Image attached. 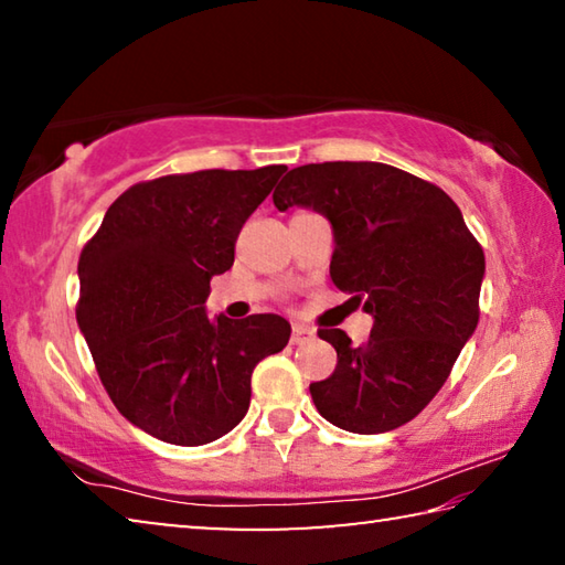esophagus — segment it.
<instances>
[{"label": "esophagus", "instance_id": "obj_1", "mask_svg": "<svg viewBox=\"0 0 565 565\" xmlns=\"http://www.w3.org/2000/svg\"><path fill=\"white\" fill-rule=\"evenodd\" d=\"M311 339H317V331L306 329V327H294V331H291V341L294 343H306V341H311Z\"/></svg>", "mask_w": 565, "mask_h": 565}]
</instances>
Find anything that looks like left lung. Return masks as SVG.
<instances>
[{
  "label": "left lung",
  "instance_id": "1",
  "mask_svg": "<svg viewBox=\"0 0 565 565\" xmlns=\"http://www.w3.org/2000/svg\"><path fill=\"white\" fill-rule=\"evenodd\" d=\"M274 204L329 218L331 281L374 319L363 347L341 329L319 331L339 359L327 381L309 386L319 414L351 434L408 424L444 386L478 323L486 259L461 209L446 191L379 161L296 167Z\"/></svg>",
  "mask_w": 565,
  "mask_h": 565
}]
</instances>
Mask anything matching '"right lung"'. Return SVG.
<instances>
[{
    "label": "right lung",
    "mask_w": 565,
    "mask_h": 565,
    "mask_svg": "<svg viewBox=\"0 0 565 565\" xmlns=\"http://www.w3.org/2000/svg\"><path fill=\"white\" fill-rule=\"evenodd\" d=\"M284 171L206 169L134 184L84 246L76 321L114 406L159 441L204 446L232 431L256 363L289 343L279 313L212 319L204 306Z\"/></svg>",
    "instance_id": "obj_1"
}]
</instances>
